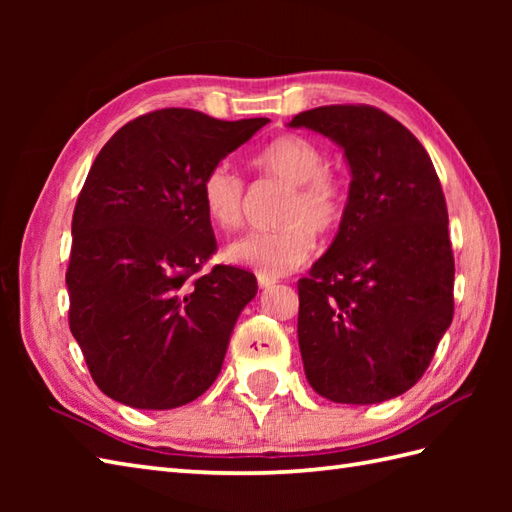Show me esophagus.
<instances>
[{"label": "esophagus", "instance_id": "34e87169", "mask_svg": "<svg viewBox=\"0 0 512 512\" xmlns=\"http://www.w3.org/2000/svg\"><path fill=\"white\" fill-rule=\"evenodd\" d=\"M257 284L259 288H270L277 284V277H270V275H264V273H257Z\"/></svg>", "mask_w": 512, "mask_h": 512}]
</instances>
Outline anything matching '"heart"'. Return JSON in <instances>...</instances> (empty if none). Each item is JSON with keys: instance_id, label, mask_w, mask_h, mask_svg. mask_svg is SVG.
<instances>
[{"instance_id": "heart-1", "label": "heart", "mask_w": 512, "mask_h": 512, "mask_svg": "<svg viewBox=\"0 0 512 512\" xmlns=\"http://www.w3.org/2000/svg\"><path fill=\"white\" fill-rule=\"evenodd\" d=\"M262 176L284 182L270 231H255L226 248L228 262L248 266L270 277L284 275L299 266L314 248V233L330 237L345 217V182L334 169L325 167L323 149L312 138L284 134L270 140L253 158ZM202 204L206 215L222 231H237L244 222L246 182L228 162H217L204 173Z\"/></svg>"}]
</instances>
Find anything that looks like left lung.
I'll return each mask as SVG.
<instances>
[{
	"label": "left lung",
	"instance_id": "1",
	"mask_svg": "<svg viewBox=\"0 0 512 512\" xmlns=\"http://www.w3.org/2000/svg\"><path fill=\"white\" fill-rule=\"evenodd\" d=\"M290 127L332 138L350 162L345 217L299 290L308 383L343 405L405 394L453 321L455 262L442 184L427 149L372 105H323Z\"/></svg>",
	"mask_w": 512,
	"mask_h": 512
}]
</instances>
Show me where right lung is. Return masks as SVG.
<instances>
[{"mask_svg": "<svg viewBox=\"0 0 512 512\" xmlns=\"http://www.w3.org/2000/svg\"><path fill=\"white\" fill-rule=\"evenodd\" d=\"M266 123L167 107L123 125L96 156L74 206L65 284L70 332L105 396L173 409L220 374L257 279L224 264L204 273L217 242L200 184Z\"/></svg>", "mask_w": 512, "mask_h": 512, "instance_id": "1", "label": "right lung"}]
</instances>
